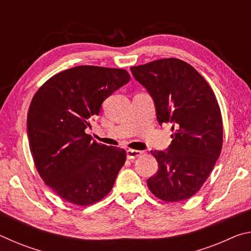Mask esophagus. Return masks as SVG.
I'll use <instances>...</instances> for the list:
<instances>
[{
  "mask_svg": "<svg viewBox=\"0 0 251 251\" xmlns=\"http://www.w3.org/2000/svg\"><path fill=\"white\" fill-rule=\"evenodd\" d=\"M126 154H127V158L128 159H135L141 156L143 152L141 151H136V150H127Z\"/></svg>",
  "mask_w": 251,
  "mask_h": 251,
  "instance_id": "1",
  "label": "esophagus"
}]
</instances>
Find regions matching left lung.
<instances>
[{"instance_id": "1", "label": "left lung", "mask_w": 251, "mask_h": 251, "mask_svg": "<svg viewBox=\"0 0 251 251\" xmlns=\"http://www.w3.org/2000/svg\"><path fill=\"white\" fill-rule=\"evenodd\" d=\"M134 77L155 101L157 121L171 123L167 151H151L158 171L147 186L167 202L186 201L201 188L223 148V118L206 79L178 58H163L130 67Z\"/></svg>"}]
</instances>
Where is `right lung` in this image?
Returning <instances> with one entry per match:
<instances>
[{
    "label": "right lung",
    "mask_w": 251,
    "mask_h": 251,
    "mask_svg": "<svg viewBox=\"0 0 251 251\" xmlns=\"http://www.w3.org/2000/svg\"><path fill=\"white\" fill-rule=\"evenodd\" d=\"M129 79L123 69L75 66L52 76L34 95L29 151L42 179L64 201L88 206L112 190L126 151L92 142L85 129L101 103Z\"/></svg>",
    "instance_id": "add662e5"
}]
</instances>
